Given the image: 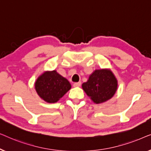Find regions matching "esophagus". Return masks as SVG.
Wrapping results in <instances>:
<instances>
[{
	"instance_id": "1",
	"label": "esophagus",
	"mask_w": 151,
	"mask_h": 151,
	"mask_svg": "<svg viewBox=\"0 0 151 151\" xmlns=\"http://www.w3.org/2000/svg\"><path fill=\"white\" fill-rule=\"evenodd\" d=\"M81 86V82H75V83L73 84V86H75V87H78V86Z\"/></svg>"
}]
</instances>
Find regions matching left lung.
<instances>
[{
    "label": "left lung",
    "instance_id": "8db88e82",
    "mask_svg": "<svg viewBox=\"0 0 151 151\" xmlns=\"http://www.w3.org/2000/svg\"><path fill=\"white\" fill-rule=\"evenodd\" d=\"M82 86L93 102L100 104L114 96L117 88V80L111 70L98 69L93 72Z\"/></svg>",
    "mask_w": 151,
    "mask_h": 151
}]
</instances>
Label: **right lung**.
Wrapping results in <instances>:
<instances>
[{"mask_svg": "<svg viewBox=\"0 0 151 151\" xmlns=\"http://www.w3.org/2000/svg\"><path fill=\"white\" fill-rule=\"evenodd\" d=\"M71 88L70 82L55 70L44 72L35 82L37 93L48 103L58 102Z\"/></svg>", "mask_w": 151, "mask_h": 151, "instance_id": "add662e5", "label": "right lung"}]
</instances>
